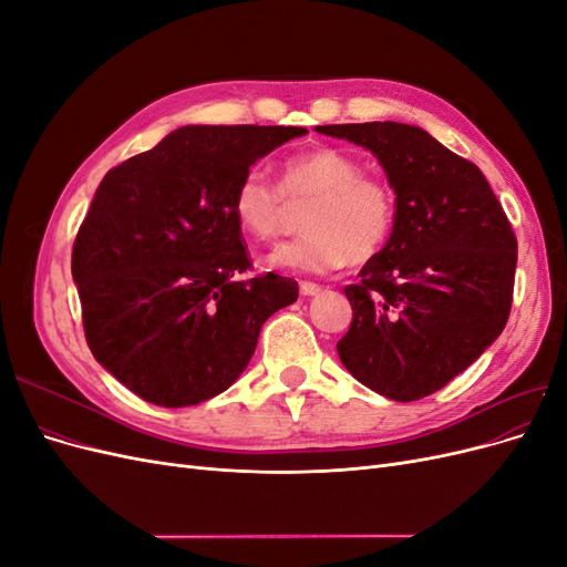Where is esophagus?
I'll return each mask as SVG.
<instances>
[{
    "instance_id": "34e87169",
    "label": "esophagus",
    "mask_w": 567,
    "mask_h": 567,
    "mask_svg": "<svg viewBox=\"0 0 567 567\" xmlns=\"http://www.w3.org/2000/svg\"><path fill=\"white\" fill-rule=\"evenodd\" d=\"M319 290H321V286H319V284H312V281H300V296H305V298L317 296Z\"/></svg>"
}]
</instances>
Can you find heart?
I'll list each match as a JSON object with an SVG mask.
<instances>
[{"instance_id": "heart-1", "label": "heart", "mask_w": 567, "mask_h": 567, "mask_svg": "<svg viewBox=\"0 0 567 567\" xmlns=\"http://www.w3.org/2000/svg\"><path fill=\"white\" fill-rule=\"evenodd\" d=\"M286 200H310L302 215L305 234L274 250L269 265L305 274L331 271L348 260L369 262L388 246L398 221L392 186L331 146L286 158L279 186L260 169L244 173L231 194L236 225L255 241H271L286 225Z\"/></svg>"}]
</instances>
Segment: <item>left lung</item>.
I'll list each match as a JSON object with an SVG mask.
<instances>
[{
    "label": "left lung",
    "instance_id": "1",
    "mask_svg": "<svg viewBox=\"0 0 567 567\" xmlns=\"http://www.w3.org/2000/svg\"><path fill=\"white\" fill-rule=\"evenodd\" d=\"M369 148L398 196L388 246L346 288L350 331L338 340L354 379L414 402L468 369L508 321L518 241L485 175L421 127L319 125Z\"/></svg>",
    "mask_w": 567,
    "mask_h": 567
}]
</instances>
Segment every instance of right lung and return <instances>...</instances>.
Listing matches in <instances>:
<instances>
[{
	"label": "right lung",
	"mask_w": 567,
	"mask_h": 567,
	"mask_svg": "<svg viewBox=\"0 0 567 567\" xmlns=\"http://www.w3.org/2000/svg\"><path fill=\"white\" fill-rule=\"evenodd\" d=\"M305 127L186 125L101 179L73 246L84 338L142 400L192 406L248 367L262 323L298 284L250 269L236 182Z\"/></svg>",
	"instance_id": "right-lung-1"
}]
</instances>
